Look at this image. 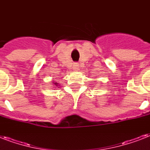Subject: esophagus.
I'll return each mask as SVG.
<instances>
[{
  "label": "esophagus",
  "instance_id": "1",
  "mask_svg": "<svg viewBox=\"0 0 150 150\" xmlns=\"http://www.w3.org/2000/svg\"><path fill=\"white\" fill-rule=\"evenodd\" d=\"M73 69H75V70H76V69H78V68H79V64H74V66H73Z\"/></svg>",
  "mask_w": 150,
  "mask_h": 150
}]
</instances>
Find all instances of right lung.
I'll return each instance as SVG.
<instances>
[{
  "instance_id": "obj_1",
  "label": "right lung",
  "mask_w": 150,
  "mask_h": 150,
  "mask_svg": "<svg viewBox=\"0 0 150 150\" xmlns=\"http://www.w3.org/2000/svg\"><path fill=\"white\" fill-rule=\"evenodd\" d=\"M54 84H55V85H57V83H56V82H55V83H54Z\"/></svg>"
}]
</instances>
